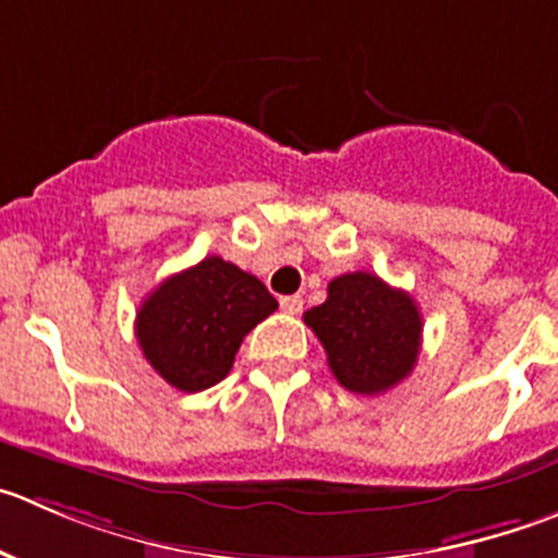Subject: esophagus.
<instances>
[{
    "label": "esophagus",
    "mask_w": 558,
    "mask_h": 558,
    "mask_svg": "<svg viewBox=\"0 0 558 558\" xmlns=\"http://www.w3.org/2000/svg\"><path fill=\"white\" fill-rule=\"evenodd\" d=\"M279 304H282V310L288 312V315H299V312L304 310V299H301V295H284Z\"/></svg>",
    "instance_id": "esophagus-1"
}]
</instances>
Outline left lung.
<instances>
[{"mask_svg": "<svg viewBox=\"0 0 558 558\" xmlns=\"http://www.w3.org/2000/svg\"><path fill=\"white\" fill-rule=\"evenodd\" d=\"M304 323L326 348L333 378L355 395H384L405 380L422 348L416 301L367 270L337 276Z\"/></svg>", "mask_w": 558, "mask_h": 558, "instance_id": "8db88e82", "label": "left lung"}]
</instances>
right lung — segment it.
I'll return each mask as SVG.
<instances>
[{
  "label": "right lung",
  "instance_id": "obj_1",
  "mask_svg": "<svg viewBox=\"0 0 558 558\" xmlns=\"http://www.w3.org/2000/svg\"><path fill=\"white\" fill-rule=\"evenodd\" d=\"M276 306L257 276L214 254L163 279L142 301L136 339L150 367L191 395L227 378L243 337Z\"/></svg>",
  "mask_w": 558,
  "mask_h": 558
}]
</instances>
